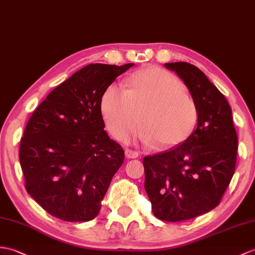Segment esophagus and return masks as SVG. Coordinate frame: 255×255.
Wrapping results in <instances>:
<instances>
[{
  "label": "esophagus",
  "instance_id": "esophagus-1",
  "mask_svg": "<svg viewBox=\"0 0 255 255\" xmlns=\"http://www.w3.org/2000/svg\"><path fill=\"white\" fill-rule=\"evenodd\" d=\"M125 155L127 158H135L139 156V152L131 150V149H126L125 150Z\"/></svg>",
  "mask_w": 255,
  "mask_h": 255
}]
</instances>
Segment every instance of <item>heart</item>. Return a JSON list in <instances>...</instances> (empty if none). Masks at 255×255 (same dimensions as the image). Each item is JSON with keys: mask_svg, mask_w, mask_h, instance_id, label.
<instances>
[{"mask_svg": "<svg viewBox=\"0 0 255 255\" xmlns=\"http://www.w3.org/2000/svg\"><path fill=\"white\" fill-rule=\"evenodd\" d=\"M111 132L125 139L140 125L146 141L173 146L185 141L198 122V105L183 82L167 70L147 67L129 79V89L111 85L102 97Z\"/></svg>", "mask_w": 255, "mask_h": 255, "instance_id": "heart-1", "label": "heart"}]
</instances>
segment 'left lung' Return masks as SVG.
Wrapping results in <instances>:
<instances>
[{
	"instance_id": "1",
	"label": "left lung",
	"mask_w": 255,
	"mask_h": 255,
	"mask_svg": "<svg viewBox=\"0 0 255 255\" xmlns=\"http://www.w3.org/2000/svg\"><path fill=\"white\" fill-rule=\"evenodd\" d=\"M198 105V125L180 144L143 157L144 189L158 220L181 222L221 203L235 174L238 138L232 109L203 72L186 62L165 64Z\"/></svg>"
}]
</instances>
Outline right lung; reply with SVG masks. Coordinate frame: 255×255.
Instances as JSON below:
<instances>
[{
	"instance_id": "right-lung-1",
	"label": "right lung",
	"mask_w": 255,
	"mask_h": 255,
	"mask_svg": "<svg viewBox=\"0 0 255 255\" xmlns=\"http://www.w3.org/2000/svg\"><path fill=\"white\" fill-rule=\"evenodd\" d=\"M132 66L88 65L51 91L29 118L19 147L25 188L52 216L88 222L99 214L125 158L104 130L101 102Z\"/></svg>"
}]
</instances>
